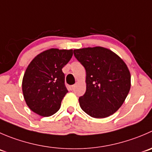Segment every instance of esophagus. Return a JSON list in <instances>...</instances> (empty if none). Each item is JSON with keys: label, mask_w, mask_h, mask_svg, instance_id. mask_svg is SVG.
Segmentation results:
<instances>
[{"label": "esophagus", "mask_w": 152, "mask_h": 152, "mask_svg": "<svg viewBox=\"0 0 152 152\" xmlns=\"http://www.w3.org/2000/svg\"><path fill=\"white\" fill-rule=\"evenodd\" d=\"M69 88H70V91H73V90H74V88H75V85H71V86L69 87Z\"/></svg>", "instance_id": "34e87169"}]
</instances>
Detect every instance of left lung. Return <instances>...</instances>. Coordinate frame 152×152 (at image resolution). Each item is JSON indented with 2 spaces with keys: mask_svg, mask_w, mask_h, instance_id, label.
I'll return each mask as SVG.
<instances>
[{
  "mask_svg": "<svg viewBox=\"0 0 152 152\" xmlns=\"http://www.w3.org/2000/svg\"><path fill=\"white\" fill-rule=\"evenodd\" d=\"M86 70V91L79 97L80 107L94 118L112 115L122 106L131 88V74L126 63L102 47L73 50Z\"/></svg>",
  "mask_w": 152,
  "mask_h": 152,
  "instance_id": "obj_1",
  "label": "left lung"
}]
</instances>
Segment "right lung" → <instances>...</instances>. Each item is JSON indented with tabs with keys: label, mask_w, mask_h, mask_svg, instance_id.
<instances>
[{
	"label": "right lung",
	"mask_w": 152,
	"mask_h": 152,
	"mask_svg": "<svg viewBox=\"0 0 152 152\" xmlns=\"http://www.w3.org/2000/svg\"><path fill=\"white\" fill-rule=\"evenodd\" d=\"M73 56V50L50 49L35 56L28 65L22 81L28 107L42 117L53 115L68 92L62 68Z\"/></svg>",
	"instance_id": "obj_1"
}]
</instances>
